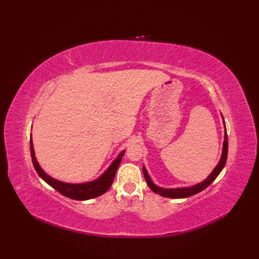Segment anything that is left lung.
Segmentation results:
<instances>
[{"label": "left lung", "mask_w": 259, "mask_h": 259, "mask_svg": "<svg viewBox=\"0 0 259 259\" xmlns=\"http://www.w3.org/2000/svg\"><path fill=\"white\" fill-rule=\"evenodd\" d=\"M224 124H225V122H224ZM227 153H228V139H227L226 126H225V140H224L223 153H222L221 160H219L216 168L212 170V172L209 175L205 180L201 181V183L197 184L195 186H191V187H185V188L166 189V188H162V187H159V186H157V185H155V184L152 183V180L149 177V175H148L147 169L145 168V166L142 167V170H144V175H145V179L147 181V184H148V186L150 187V189L153 192H156V194L160 195L162 197H167V198H187V197H190L192 195L198 194V192L202 191L203 189H206L207 187L210 185L214 179L218 177V175L221 174L223 168L225 167V164H226Z\"/></svg>", "instance_id": "obj_1"}]
</instances>
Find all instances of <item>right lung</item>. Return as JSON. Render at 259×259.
I'll return each mask as SVG.
<instances>
[{"mask_svg":"<svg viewBox=\"0 0 259 259\" xmlns=\"http://www.w3.org/2000/svg\"><path fill=\"white\" fill-rule=\"evenodd\" d=\"M30 150L33 166H34L37 175L40 176L48 185H50L52 188L59 191L60 194L74 200L92 199V198L101 196L104 192L108 191V189L111 187L113 183L115 172H117L119 164L121 160H122V157L124 155V151H121L119 153V156L114 159L111 164H110V167L98 179L90 181V183L83 184H68L50 177V176L46 174L45 170L40 167V164H38L35 158L34 149H33L32 139L30 140Z\"/></svg>","mask_w":259,"mask_h":259,"instance_id":"obj_1","label":"right lung"}]
</instances>
